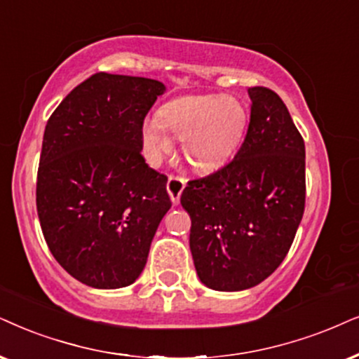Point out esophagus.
<instances>
[{
	"mask_svg": "<svg viewBox=\"0 0 359 359\" xmlns=\"http://www.w3.org/2000/svg\"><path fill=\"white\" fill-rule=\"evenodd\" d=\"M184 189H185L184 177H175V175L169 177V180H167V192H169L170 201L174 205H179L180 195H182Z\"/></svg>",
	"mask_w": 359,
	"mask_h": 359,
	"instance_id": "esophagus-1",
	"label": "esophagus"
}]
</instances>
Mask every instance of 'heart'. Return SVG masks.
Here are the masks:
<instances>
[{
	"label": "heart",
	"instance_id": "1",
	"mask_svg": "<svg viewBox=\"0 0 359 359\" xmlns=\"http://www.w3.org/2000/svg\"><path fill=\"white\" fill-rule=\"evenodd\" d=\"M248 112L238 99L222 96H185L164 104L158 119L144 121L140 129L144 157L158 165L179 135L182 152L197 170H213L224 165L242 142Z\"/></svg>",
	"mask_w": 359,
	"mask_h": 359
}]
</instances>
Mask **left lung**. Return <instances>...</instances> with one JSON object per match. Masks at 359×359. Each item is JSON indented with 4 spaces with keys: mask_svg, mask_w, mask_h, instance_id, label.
Returning a JSON list of instances; mask_svg holds the SVG:
<instances>
[{
    "mask_svg": "<svg viewBox=\"0 0 359 359\" xmlns=\"http://www.w3.org/2000/svg\"><path fill=\"white\" fill-rule=\"evenodd\" d=\"M250 124L232 162L190 180V252L198 278L217 292L262 283L292 247L305 210V142L280 96L250 88Z\"/></svg>",
    "mask_w": 359,
    "mask_h": 359,
    "instance_id": "left-lung-1",
    "label": "left lung"
}]
</instances>
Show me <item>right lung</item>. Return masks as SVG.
Listing matches in <instances>:
<instances>
[{"label":"right lung","instance_id":"right-lung-1","mask_svg":"<svg viewBox=\"0 0 359 359\" xmlns=\"http://www.w3.org/2000/svg\"><path fill=\"white\" fill-rule=\"evenodd\" d=\"M161 81L97 72L49 117L36 208L59 265L93 288H122L146 266L172 205L167 177L140 156V129Z\"/></svg>","mask_w":359,"mask_h":359}]
</instances>
